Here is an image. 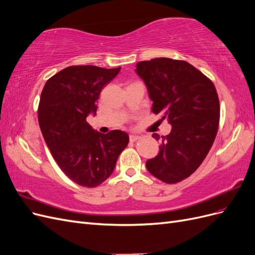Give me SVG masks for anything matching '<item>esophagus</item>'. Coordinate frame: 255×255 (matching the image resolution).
<instances>
[{
	"mask_svg": "<svg viewBox=\"0 0 255 255\" xmlns=\"http://www.w3.org/2000/svg\"><path fill=\"white\" fill-rule=\"evenodd\" d=\"M139 138H140V136H138V135H129V140L132 142L137 141L138 139H139Z\"/></svg>",
	"mask_w": 255,
	"mask_h": 255,
	"instance_id": "34e87169",
	"label": "esophagus"
}]
</instances>
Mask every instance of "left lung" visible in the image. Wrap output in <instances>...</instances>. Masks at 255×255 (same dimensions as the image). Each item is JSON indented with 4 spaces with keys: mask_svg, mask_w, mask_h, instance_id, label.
Instances as JSON below:
<instances>
[{
    "mask_svg": "<svg viewBox=\"0 0 255 255\" xmlns=\"http://www.w3.org/2000/svg\"><path fill=\"white\" fill-rule=\"evenodd\" d=\"M136 72L148 87L152 112L172 126L161 136L157 156L148 171L167 184L194 173L210 152L218 132L220 105L213 82L187 61L153 58L139 61ZM153 138L159 140L157 134Z\"/></svg>",
    "mask_w": 255,
    "mask_h": 255,
    "instance_id": "1",
    "label": "left lung"
}]
</instances>
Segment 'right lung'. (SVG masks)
I'll return each mask as SVG.
<instances>
[{"label": "right lung", "mask_w": 255, "mask_h": 255, "mask_svg": "<svg viewBox=\"0 0 255 255\" xmlns=\"http://www.w3.org/2000/svg\"><path fill=\"white\" fill-rule=\"evenodd\" d=\"M120 71L97 66H70L45 83L38 121L53 158L69 179L94 188L112 175L128 135L119 129L101 134L90 127L102 89Z\"/></svg>", "instance_id": "add662e5"}]
</instances>
